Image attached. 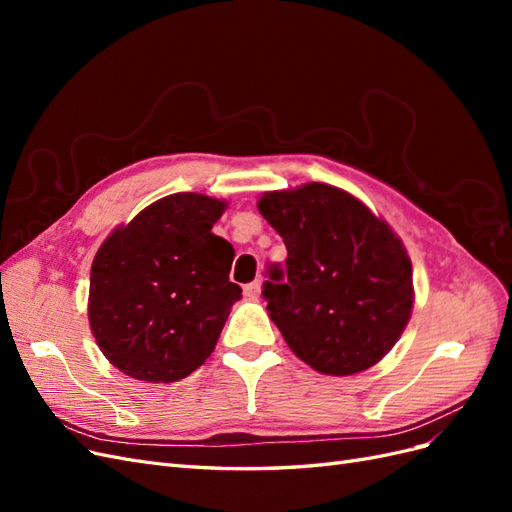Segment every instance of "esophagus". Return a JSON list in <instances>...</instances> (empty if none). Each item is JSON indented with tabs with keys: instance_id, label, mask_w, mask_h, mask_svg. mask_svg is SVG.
<instances>
[{
	"instance_id": "1",
	"label": "esophagus",
	"mask_w": 512,
	"mask_h": 512,
	"mask_svg": "<svg viewBox=\"0 0 512 512\" xmlns=\"http://www.w3.org/2000/svg\"><path fill=\"white\" fill-rule=\"evenodd\" d=\"M260 288H262V282H260V280H254V282H250V284H245V286H243V294H245L247 299L256 301V299L260 297Z\"/></svg>"
}]
</instances>
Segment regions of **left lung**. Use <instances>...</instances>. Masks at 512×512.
<instances>
[{"label": "left lung", "instance_id": "1", "mask_svg": "<svg viewBox=\"0 0 512 512\" xmlns=\"http://www.w3.org/2000/svg\"><path fill=\"white\" fill-rule=\"evenodd\" d=\"M258 211L286 243L267 309L290 350L327 376L374 367L412 316V262L393 228L327 183L265 192Z\"/></svg>", "mask_w": 512, "mask_h": 512}]
</instances>
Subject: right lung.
Returning <instances> with one entry per match:
<instances>
[{"label": "right lung", "instance_id": "obj_1", "mask_svg": "<svg viewBox=\"0 0 512 512\" xmlns=\"http://www.w3.org/2000/svg\"><path fill=\"white\" fill-rule=\"evenodd\" d=\"M226 200L164 196L104 239L91 265L89 327L119 371L177 382L203 365L241 288L228 280L235 250L213 235Z\"/></svg>", "mask_w": 512, "mask_h": 512}]
</instances>
